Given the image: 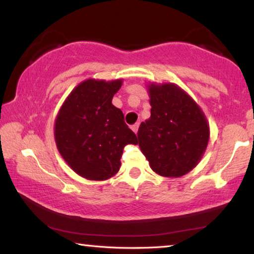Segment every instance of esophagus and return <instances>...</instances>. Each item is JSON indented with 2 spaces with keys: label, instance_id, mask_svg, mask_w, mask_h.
I'll list each match as a JSON object with an SVG mask.
<instances>
[{
  "label": "esophagus",
  "instance_id": "34e87169",
  "mask_svg": "<svg viewBox=\"0 0 254 254\" xmlns=\"http://www.w3.org/2000/svg\"><path fill=\"white\" fill-rule=\"evenodd\" d=\"M138 127H139V123H136V124H134L131 126V130L136 134V132H137V130H138Z\"/></svg>",
  "mask_w": 254,
  "mask_h": 254
}]
</instances>
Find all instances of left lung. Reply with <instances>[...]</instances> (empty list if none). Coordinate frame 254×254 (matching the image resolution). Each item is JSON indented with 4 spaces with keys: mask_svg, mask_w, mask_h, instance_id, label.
I'll list each match as a JSON object with an SVG mask.
<instances>
[{
    "mask_svg": "<svg viewBox=\"0 0 254 254\" xmlns=\"http://www.w3.org/2000/svg\"><path fill=\"white\" fill-rule=\"evenodd\" d=\"M151 117L140 124L137 144L150 168L163 177H182L201 161L210 127L193 97L175 83H149Z\"/></svg>",
    "mask_w": 254,
    "mask_h": 254,
    "instance_id": "1",
    "label": "left lung"
}]
</instances>
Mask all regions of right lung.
<instances>
[{"label": "right lung", "instance_id": "1", "mask_svg": "<svg viewBox=\"0 0 254 254\" xmlns=\"http://www.w3.org/2000/svg\"><path fill=\"white\" fill-rule=\"evenodd\" d=\"M123 79L89 78L65 97L54 122V139L65 163L88 181H107L118 173L127 144L136 135L112 104Z\"/></svg>", "mask_w": 254, "mask_h": 254}]
</instances>
